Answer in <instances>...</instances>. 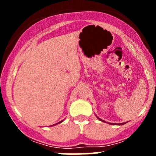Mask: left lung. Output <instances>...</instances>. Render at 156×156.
<instances>
[{"label": "left lung", "mask_w": 156, "mask_h": 156, "mask_svg": "<svg viewBox=\"0 0 156 156\" xmlns=\"http://www.w3.org/2000/svg\"><path fill=\"white\" fill-rule=\"evenodd\" d=\"M98 119H100V120H101L102 122H105V121H103V120H102V119H100V118H98ZM110 124L111 125H114V123H110ZM123 124H125V123H119V124H117V125H123Z\"/></svg>", "instance_id": "1"}]
</instances>
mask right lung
<instances>
[{"instance_id": "1", "label": "right lung", "mask_w": 156, "mask_h": 156, "mask_svg": "<svg viewBox=\"0 0 156 156\" xmlns=\"http://www.w3.org/2000/svg\"><path fill=\"white\" fill-rule=\"evenodd\" d=\"M63 122V120H62V121H61V122H58V123H56V124H58V123H61V122ZM56 124H55V125H56Z\"/></svg>"}]
</instances>
